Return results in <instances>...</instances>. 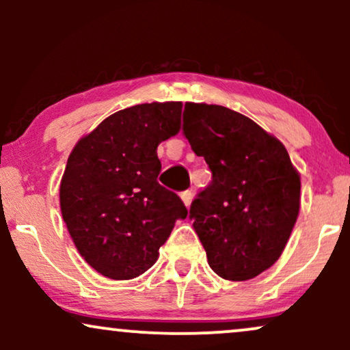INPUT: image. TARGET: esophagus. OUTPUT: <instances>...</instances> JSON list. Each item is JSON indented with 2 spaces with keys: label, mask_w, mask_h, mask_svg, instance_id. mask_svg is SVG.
<instances>
[{
  "label": "esophagus",
  "mask_w": 350,
  "mask_h": 350,
  "mask_svg": "<svg viewBox=\"0 0 350 350\" xmlns=\"http://www.w3.org/2000/svg\"><path fill=\"white\" fill-rule=\"evenodd\" d=\"M192 196H194V192H192V191H184V192H180V199H183V202L186 204V207L191 206Z\"/></svg>",
  "instance_id": "esophagus-1"
}]
</instances>
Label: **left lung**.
<instances>
[{
	"instance_id": "left-lung-1",
	"label": "left lung",
	"mask_w": 350,
	"mask_h": 350,
	"mask_svg": "<svg viewBox=\"0 0 350 350\" xmlns=\"http://www.w3.org/2000/svg\"><path fill=\"white\" fill-rule=\"evenodd\" d=\"M183 135L212 172L189 208L208 267L230 281L258 276L280 258L299 214V174L286 148L250 118L186 103Z\"/></svg>"
}]
</instances>
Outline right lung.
<instances>
[{
  "label": "right lung",
  "instance_id": "obj_1",
  "mask_svg": "<svg viewBox=\"0 0 350 350\" xmlns=\"http://www.w3.org/2000/svg\"><path fill=\"white\" fill-rule=\"evenodd\" d=\"M180 102L116 111L72 150L60 183V211L85 262L111 280L154 265L159 247L187 208L158 183L156 150L179 131Z\"/></svg>",
  "mask_w": 350,
  "mask_h": 350
}]
</instances>
